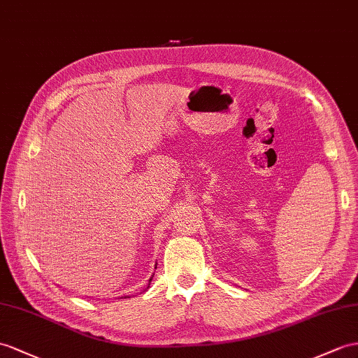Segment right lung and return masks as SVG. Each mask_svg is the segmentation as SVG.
Masks as SVG:
<instances>
[{"mask_svg":"<svg viewBox=\"0 0 358 358\" xmlns=\"http://www.w3.org/2000/svg\"><path fill=\"white\" fill-rule=\"evenodd\" d=\"M156 268V267H155ZM152 278H153V275H152ZM152 278H150V280H149V285H150V281H152Z\"/></svg>","mask_w":358,"mask_h":358,"instance_id":"add662e5","label":"right lung"}]
</instances>
